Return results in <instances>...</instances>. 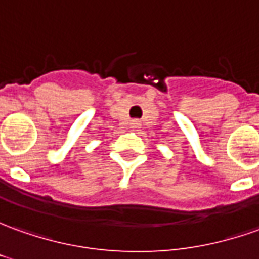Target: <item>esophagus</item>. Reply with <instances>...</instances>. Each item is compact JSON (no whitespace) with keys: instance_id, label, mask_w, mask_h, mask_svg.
Returning <instances> with one entry per match:
<instances>
[{"instance_id":"1","label":"esophagus","mask_w":259,"mask_h":259,"mask_svg":"<svg viewBox=\"0 0 259 259\" xmlns=\"http://www.w3.org/2000/svg\"><path fill=\"white\" fill-rule=\"evenodd\" d=\"M141 126V122L138 119H133L131 122H130V128H133V130H138Z\"/></svg>"}]
</instances>
